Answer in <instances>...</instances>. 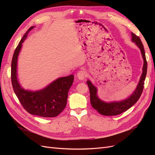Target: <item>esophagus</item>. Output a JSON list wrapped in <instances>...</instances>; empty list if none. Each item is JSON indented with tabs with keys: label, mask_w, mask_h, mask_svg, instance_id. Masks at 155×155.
I'll return each instance as SVG.
<instances>
[{
	"label": "esophagus",
	"mask_w": 155,
	"mask_h": 155,
	"mask_svg": "<svg viewBox=\"0 0 155 155\" xmlns=\"http://www.w3.org/2000/svg\"><path fill=\"white\" fill-rule=\"evenodd\" d=\"M87 76V74L85 71L83 70H81V71H79L77 74V77L79 79V80H83Z\"/></svg>",
	"instance_id": "esophagus-1"
}]
</instances>
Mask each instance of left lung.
<instances>
[{
    "label": "left lung",
    "instance_id": "obj_1",
    "mask_svg": "<svg viewBox=\"0 0 155 155\" xmlns=\"http://www.w3.org/2000/svg\"><path fill=\"white\" fill-rule=\"evenodd\" d=\"M132 35V41L137 45L141 51L142 58L143 59V71L141 78L139 81L137 87L136 88L134 92L128 98L121 101H113L110 103H106L101 100L97 96V88L92 85L90 81H87V85L90 91V100L92 107L96 109L100 114L104 116H116L118 115L122 112L128 110L134 105L141 96L144 85V80L147 74V63L145 58V54L144 51L143 45L140 40V37L131 33Z\"/></svg>",
    "mask_w": 155,
    "mask_h": 155
}]
</instances>
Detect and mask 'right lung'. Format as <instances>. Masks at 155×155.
Returning a JSON list of instances; mask_svg holds the SVG:
<instances>
[{"label": "right lung", "instance_id": "1", "mask_svg": "<svg viewBox=\"0 0 155 155\" xmlns=\"http://www.w3.org/2000/svg\"><path fill=\"white\" fill-rule=\"evenodd\" d=\"M34 28V26H31L27 30L14 51L11 69L12 87L21 105L30 114L43 118L56 117L67 105L68 92L74 81L73 75L58 78L45 88L34 92L25 90L21 87L17 79L18 55L22 43Z\"/></svg>", "mask_w": 155, "mask_h": 155}]
</instances>
